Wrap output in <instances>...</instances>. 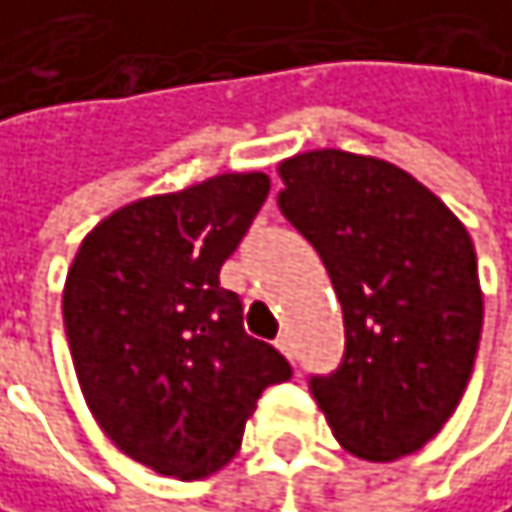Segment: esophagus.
<instances>
[{
  "instance_id": "34e87169",
  "label": "esophagus",
  "mask_w": 512,
  "mask_h": 512,
  "mask_svg": "<svg viewBox=\"0 0 512 512\" xmlns=\"http://www.w3.org/2000/svg\"><path fill=\"white\" fill-rule=\"evenodd\" d=\"M275 346L284 351V354H287L290 360H296V349H293V340H290V334H281V337L275 340Z\"/></svg>"
}]
</instances>
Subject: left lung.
<instances>
[{
  "mask_svg": "<svg viewBox=\"0 0 512 512\" xmlns=\"http://www.w3.org/2000/svg\"><path fill=\"white\" fill-rule=\"evenodd\" d=\"M278 172V208L319 252L343 304V360L310 375V393L354 457L413 454L472 378L484 325L472 237L393 163L319 149Z\"/></svg>",
  "mask_w": 512,
  "mask_h": 512,
  "instance_id": "left-lung-1",
  "label": "left lung"
}]
</instances>
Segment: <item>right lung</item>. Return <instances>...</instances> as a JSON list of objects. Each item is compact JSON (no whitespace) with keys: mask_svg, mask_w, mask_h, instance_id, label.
<instances>
[{"mask_svg":"<svg viewBox=\"0 0 512 512\" xmlns=\"http://www.w3.org/2000/svg\"><path fill=\"white\" fill-rule=\"evenodd\" d=\"M266 196L263 172H228L140 199L102 219L72 260L64 328L84 401L108 440L158 475L222 469L260 393L293 375L219 287Z\"/></svg>","mask_w":512,"mask_h":512,"instance_id":"right-lung-1","label":"right lung"}]
</instances>
